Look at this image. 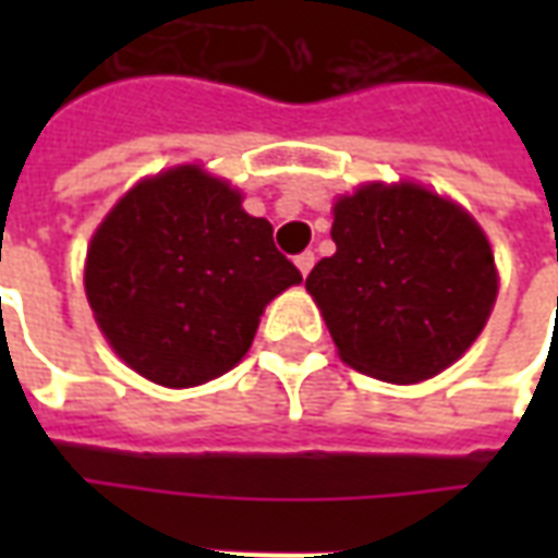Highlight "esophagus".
<instances>
[{
	"label": "esophagus",
	"mask_w": 558,
	"mask_h": 558,
	"mask_svg": "<svg viewBox=\"0 0 558 558\" xmlns=\"http://www.w3.org/2000/svg\"><path fill=\"white\" fill-rule=\"evenodd\" d=\"M314 263H316L314 251H304V254L295 256V266H299V271H302L304 278H307V271H311V268H314Z\"/></svg>",
	"instance_id": "1"
}]
</instances>
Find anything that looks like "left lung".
<instances>
[{
	"label": "left lung",
	"mask_w": 558,
	"mask_h": 558,
	"mask_svg": "<svg viewBox=\"0 0 558 558\" xmlns=\"http://www.w3.org/2000/svg\"><path fill=\"white\" fill-rule=\"evenodd\" d=\"M338 251L307 275L340 359L386 383L457 362L496 302L490 244L466 211L415 184H367L335 206Z\"/></svg>",
	"instance_id": "1"
}]
</instances>
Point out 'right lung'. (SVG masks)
Returning a JSON list of instances; mask_svg holds the SVG:
<instances>
[{"label":"right lung","mask_w":558,"mask_h":558,"mask_svg":"<svg viewBox=\"0 0 558 558\" xmlns=\"http://www.w3.org/2000/svg\"><path fill=\"white\" fill-rule=\"evenodd\" d=\"M302 280L266 218L199 167L140 182L107 215L86 256V295L104 338L151 383L191 388L227 374L259 314Z\"/></svg>","instance_id":"1"}]
</instances>
